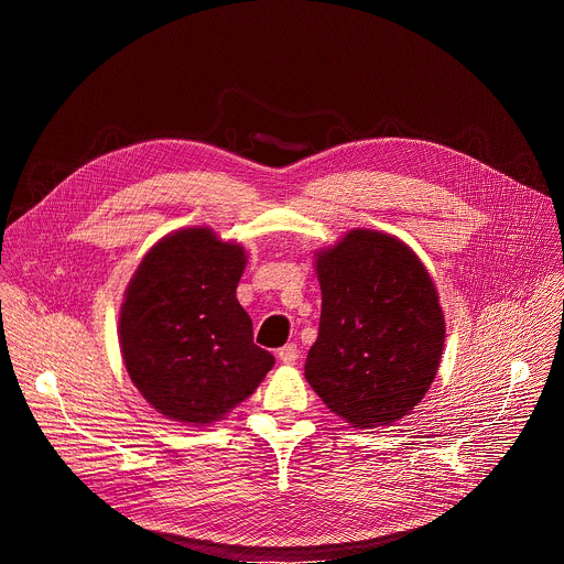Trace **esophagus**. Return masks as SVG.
Masks as SVG:
<instances>
[{
	"label": "esophagus",
	"instance_id": "esophagus-1",
	"mask_svg": "<svg viewBox=\"0 0 564 564\" xmlns=\"http://www.w3.org/2000/svg\"><path fill=\"white\" fill-rule=\"evenodd\" d=\"M279 359L283 361V364H294L296 359H299V348L294 346V344H285L283 348H279Z\"/></svg>",
	"mask_w": 564,
	"mask_h": 564
}]
</instances>
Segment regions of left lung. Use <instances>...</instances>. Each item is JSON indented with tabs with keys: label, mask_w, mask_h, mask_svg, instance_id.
Segmentation results:
<instances>
[{
	"label": "left lung",
	"mask_w": 564,
	"mask_h": 564,
	"mask_svg": "<svg viewBox=\"0 0 564 564\" xmlns=\"http://www.w3.org/2000/svg\"><path fill=\"white\" fill-rule=\"evenodd\" d=\"M318 337L305 379L352 429L390 426L431 388L444 350V312L435 283L399 238L350 229L318 250Z\"/></svg>",
	"instance_id": "1"
}]
</instances>
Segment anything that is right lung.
<instances>
[{
  "mask_svg": "<svg viewBox=\"0 0 564 564\" xmlns=\"http://www.w3.org/2000/svg\"><path fill=\"white\" fill-rule=\"evenodd\" d=\"M246 263L243 246L185 227L160 238L127 285L118 324L124 368L172 422L223 420L274 366L236 299Z\"/></svg>",
  "mask_w": 564,
  "mask_h": 564,
  "instance_id": "add662e5",
  "label": "right lung"
}]
</instances>
